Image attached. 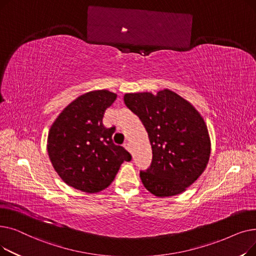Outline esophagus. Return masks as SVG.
I'll use <instances>...</instances> for the list:
<instances>
[{"label":"esophagus","mask_w":256,"mask_h":256,"mask_svg":"<svg viewBox=\"0 0 256 256\" xmlns=\"http://www.w3.org/2000/svg\"><path fill=\"white\" fill-rule=\"evenodd\" d=\"M124 148H126L128 152H130V145L128 142H126V143L124 144Z\"/></svg>","instance_id":"1"}]
</instances>
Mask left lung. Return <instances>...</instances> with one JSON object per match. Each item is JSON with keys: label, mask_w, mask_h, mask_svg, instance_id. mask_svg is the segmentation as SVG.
Instances as JSON below:
<instances>
[{"label": "left lung", "mask_w": 256, "mask_h": 256, "mask_svg": "<svg viewBox=\"0 0 256 256\" xmlns=\"http://www.w3.org/2000/svg\"><path fill=\"white\" fill-rule=\"evenodd\" d=\"M124 104L143 124L152 150V160L140 171L142 184L156 197L186 191L206 170L210 139L204 119L195 108L169 89L126 93Z\"/></svg>", "instance_id": "8db88e82"}]
</instances>
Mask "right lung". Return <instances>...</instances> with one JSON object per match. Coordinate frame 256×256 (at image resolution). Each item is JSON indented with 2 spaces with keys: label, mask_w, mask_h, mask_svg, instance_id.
<instances>
[{
  "label": "right lung",
  "mask_w": 256,
  "mask_h": 256,
  "mask_svg": "<svg viewBox=\"0 0 256 256\" xmlns=\"http://www.w3.org/2000/svg\"><path fill=\"white\" fill-rule=\"evenodd\" d=\"M117 96L108 90L87 92L72 102L52 124L48 154L54 169L70 186L98 193L109 186L130 154L113 143L114 128L102 126L104 111Z\"/></svg>",
  "instance_id": "right-lung-1"
}]
</instances>
